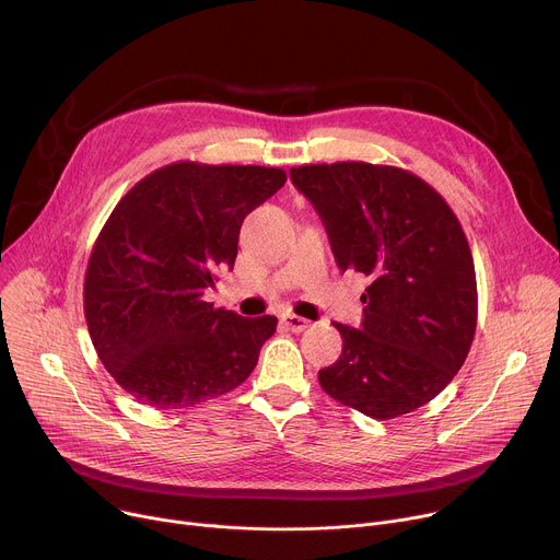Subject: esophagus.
Instances as JSON below:
<instances>
[{
    "label": "esophagus",
    "mask_w": 560,
    "mask_h": 560,
    "mask_svg": "<svg viewBox=\"0 0 560 560\" xmlns=\"http://www.w3.org/2000/svg\"><path fill=\"white\" fill-rule=\"evenodd\" d=\"M281 324H283L290 332H303V330L310 328L307 318H303V316H299V314H283V316H281Z\"/></svg>",
    "instance_id": "esophagus-1"
}]
</instances>
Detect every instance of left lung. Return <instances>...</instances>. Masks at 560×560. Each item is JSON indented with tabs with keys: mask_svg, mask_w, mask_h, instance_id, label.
I'll use <instances>...</instances> for the list:
<instances>
[{
	"mask_svg": "<svg viewBox=\"0 0 560 560\" xmlns=\"http://www.w3.org/2000/svg\"><path fill=\"white\" fill-rule=\"evenodd\" d=\"M322 217L339 268L370 279L361 330L343 337L318 383L365 417L408 415L454 378L476 332V272L445 199L396 166L337 162L290 168Z\"/></svg>",
	"mask_w": 560,
	"mask_h": 560,
	"instance_id": "1",
	"label": "left lung"
}]
</instances>
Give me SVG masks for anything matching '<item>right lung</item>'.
Instances as JSON below:
<instances>
[{
	"label": "right lung",
	"instance_id": "right-lung-1",
	"mask_svg": "<svg viewBox=\"0 0 560 560\" xmlns=\"http://www.w3.org/2000/svg\"><path fill=\"white\" fill-rule=\"evenodd\" d=\"M281 168L177 162L135 184L89 259L84 314L113 378L156 410L192 408L242 385L277 316L244 318L203 294L232 270L244 219Z\"/></svg>",
	"mask_w": 560,
	"mask_h": 560
}]
</instances>
